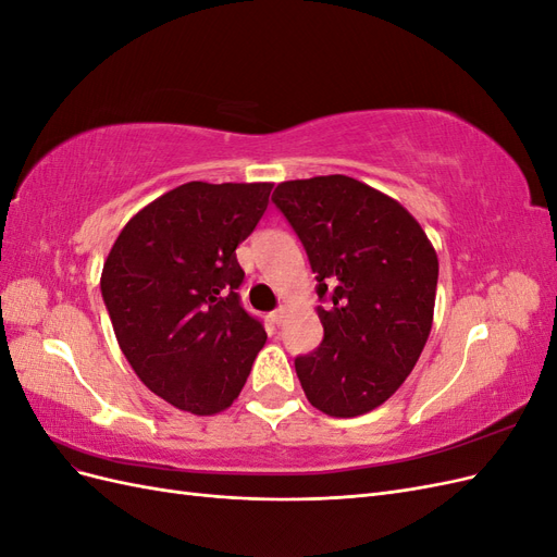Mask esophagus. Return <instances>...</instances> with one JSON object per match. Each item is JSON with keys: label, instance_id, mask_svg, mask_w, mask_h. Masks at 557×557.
<instances>
[{"label": "esophagus", "instance_id": "34e87169", "mask_svg": "<svg viewBox=\"0 0 557 557\" xmlns=\"http://www.w3.org/2000/svg\"><path fill=\"white\" fill-rule=\"evenodd\" d=\"M283 318H285V309L281 307V309H276L274 313H272V323H276V325H281L283 323Z\"/></svg>", "mask_w": 557, "mask_h": 557}]
</instances>
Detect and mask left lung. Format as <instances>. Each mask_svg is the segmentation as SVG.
I'll return each mask as SVG.
<instances>
[{
    "instance_id": "8db88e82",
    "label": "left lung",
    "mask_w": 557,
    "mask_h": 557,
    "mask_svg": "<svg viewBox=\"0 0 557 557\" xmlns=\"http://www.w3.org/2000/svg\"><path fill=\"white\" fill-rule=\"evenodd\" d=\"M305 244L325 336L295 360L311 407L374 411L407 381L434 318L440 260L397 199L344 174L283 181L272 195Z\"/></svg>"
}]
</instances>
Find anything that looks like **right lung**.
<instances>
[{"label":"right lung","instance_id":"1","mask_svg":"<svg viewBox=\"0 0 557 557\" xmlns=\"http://www.w3.org/2000/svg\"><path fill=\"white\" fill-rule=\"evenodd\" d=\"M274 183L190 181L134 213L102 269L117 346L150 393L213 416L239 397L267 342L237 288V246Z\"/></svg>","mask_w":557,"mask_h":557}]
</instances>
